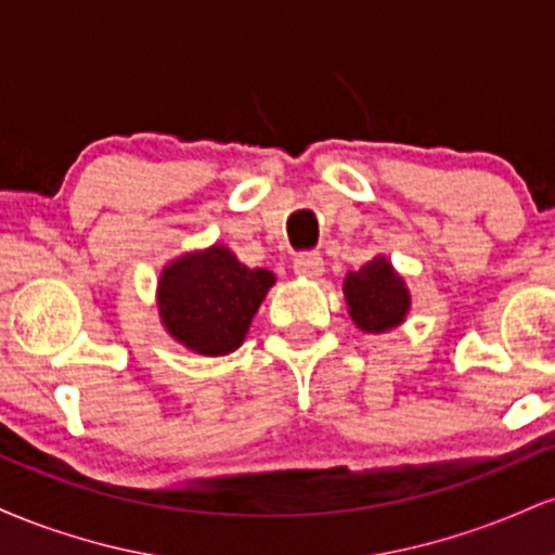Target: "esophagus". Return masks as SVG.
Segmentation results:
<instances>
[{
	"mask_svg": "<svg viewBox=\"0 0 555 555\" xmlns=\"http://www.w3.org/2000/svg\"><path fill=\"white\" fill-rule=\"evenodd\" d=\"M292 269H295V273L297 276H302V279H318L323 273V258H321V253H297L295 256V266H292Z\"/></svg>",
	"mask_w": 555,
	"mask_h": 555,
	"instance_id": "1",
	"label": "esophagus"
}]
</instances>
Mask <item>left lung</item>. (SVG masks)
I'll list each match as a JSON object with an SVG mask.
<instances>
[{
	"mask_svg": "<svg viewBox=\"0 0 555 555\" xmlns=\"http://www.w3.org/2000/svg\"><path fill=\"white\" fill-rule=\"evenodd\" d=\"M344 297L352 321L371 334L399 326L410 310V292L384 256L344 279Z\"/></svg>",
	"mask_w": 555,
	"mask_h": 555,
	"instance_id": "8db88e82",
	"label": "left lung"
}]
</instances>
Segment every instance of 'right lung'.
Wrapping results in <instances>:
<instances>
[{
  "label": "right lung",
  "instance_id": "obj_1",
  "mask_svg": "<svg viewBox=\"0 0 555 555\" xmlns=\"http://www.w3.org/2000/svg\"><path fill=\"white\" fill-rule=\"evenodd\" d=\"M273 273L247 269L232 250L214 245L167 266L158 282V313L177 341L197 354H229L258 313Z\"/></svg>",
  "mask_w": 555,
  "mask_h": 555
}]
</instances>
